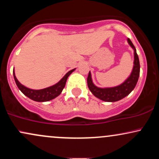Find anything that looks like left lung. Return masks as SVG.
I'll list each match as a JSON object with an SVG mask.
<instances>
[{
    "label": "left lung",
    "instance_id": "obj_1",
    "mask_svg": "<svg viewBox=\"0 0 159 159\" xmlns=\"http://www.w3.org/2000/svg\"><path fill=\"white\" fill-rule=\"evenodd\" d=\"M127 41L129 45L134 50V66H133L132 73L123 84L114 87H105V88L98 87L93 84L90 72H89L87 77V85L89 89L96 97L102 101L114 102L125 98L134 90L138 81L140 75L139 58L136 52L135 47L134 46L132 41L129 39H128Z\"/></svg>",
    "mask_w": 159,
    "mask_h": 159
}]
</instances>
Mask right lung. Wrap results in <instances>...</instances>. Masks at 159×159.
<instances>
[{"label": "right lung", "mask_w": 159, "mask_h": 159, "mask_svg": "<svg viewBox=\"0 0 159 159\" xmlns=\"http://www.w3.org/2000/svg\"><path fill=\"white\" fill-rule=\"evenodd\" d=\"M75 70V69H72V70L69 71V72L62 78L61 81L57 82V83L55 84L54 85L51 86V87H47V88L42 89V90H32V89L27 88L25 86L21 84L16 77L14 69L13 76L16 85L19 87V90L22 92V93L25 94V96H27L28 98H30V99L34 100V101L42 102L50 101V100L54 99V98H56L57 96H59V95L61 93L62 91H63V89L64 88L67 78H68L71 73H72V72H74Z\"/></svg>", "instance_id": "1"}]
</instances>
